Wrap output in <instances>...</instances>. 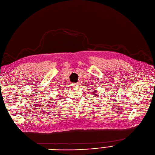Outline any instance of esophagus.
Wrapping results in <instances>:
<instances>
[{
    "instance_id": "34e87169",
    "label": "esophagus",
    "mask_w": 155,
    "mask_h": 155,
    "mask_svg": "<svg viewBox=\"0 0 155 155\" xmlns=\"http://www.w3.org/2000/svg\"><path fill=\"white\" fill-rule=\"evenodd\" d=\"M78 83L73 84V85H74V86H75V87H77V86H78Z\"/></svg>"
}]
</instances>
